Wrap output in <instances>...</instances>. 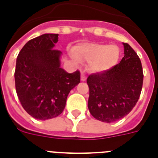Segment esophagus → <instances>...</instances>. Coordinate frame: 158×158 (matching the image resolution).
I'll list each match as a JSON object with an SVG mask.
<instances>
[{
    "instance_id": "34e87169",
    "label": "esophagus",
    "mask_w": 158,
    "mask_h": 158,
    "mask_svg": "<svg viewBox=\"0 0 158 158\" xmlns=\"http://www.w3.org/2000/svg\"><path fill=\"white\" fill-rule=\"evenodd\" d=\"M81 80L82 81L86 80V74H84V72H81Z\"/></svg>"
}]
</instances>
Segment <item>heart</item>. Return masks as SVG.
<instances>
[{
	"instance_id": "heart-1",
	"label": "heart",
	"mask_w": 158,
	"mask_h": 158,
	"mask_svg": "<svg viewBox=\"0 0 158 158\" xmlns=\"http://www.w3.org/2000/svg\"><path fill=\"white\" fill-rule=\"evenodd\" d=\"M73 57L76 61H88L93 72H102L112 68L119 59L120 51L115 45L84 43L74 47Z\"/></svg>"
}]
</instances>
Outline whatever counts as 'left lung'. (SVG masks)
Here are the masks:
<instances>
[{
    "label": "left lung",
    "mask_w": 158,
    "mask_h": 158,
    "mask_svg": "<svg viewBox=\"0 0 158 158\" xmlns=\"http://www.w3.org/2000/svg\"><path fill=\"white\" fill-rule=\"evenodd\" d=\"M124 57L119 64L87 79L88 106L91 115L102 122L120 120L132 110L142 91L143 73L137 53L123 43Z\"/></svg>",
    "instance_id": "obj_1"
}]
</instances>
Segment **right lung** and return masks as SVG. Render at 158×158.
I'll list each match as a JSON object with an SVG mask.
<instances>
[{
  "instance_id": "add662e5",
  "label": "right lung",
  "mask_w": 158,
  "mask_h": 158,
  "mask_svg": "<svg viewBox=\"0 0 158 158\" xmlns=\"http://www.w3.org/2000/svg\"><path fill=\"white\" fill-rule=\"evenodd\" d=\"M58 34L45 33L23 46L16 60L15 89L23 108L41 120L64 110L68 94L80 82V72L60 68L61 52L54 49Z\"/></svg>"
}]
</instances>
